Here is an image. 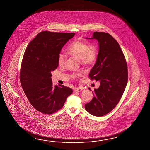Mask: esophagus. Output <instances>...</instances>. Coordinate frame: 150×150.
<instances>
[{
    "instance_id": "esophagus-1",
    "label": "esophagus",
    "mask_w": 150,
    "mask_h": 150,
    "mask_svg": "<svg viewBox=\"0 0 150 150\" xmlns=\"http://www.w3.org/2000/svg\"><path fill=\"white\" fill-rule=\"evenodd\" d=\"M83 89V88H82V87H77V88H75L74 89V91L75 92H80V91H82V90Z\"/></svg>"
}]
</instances>
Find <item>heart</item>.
Here are the masks:
<instances>
[{
	"label": "heart",
	"instance_id": "obj_1",
	"mask_svg": "<svg viewBox=\"0 0 150 150\" xmlns=\"http://www.w3.org/2000/svg\"><path fill=\"white\" fill-rule=\"evenodd\" d=\"M67 52L70 56L79 59L81 63L83 65L88 66L92 64L96 61L98 50L94 44L88 45L87 43L80 40L72 42L67 49ZM67 61V57L62 52H59L57 56V62L60 67L64 66ZM84 73L79 71L73 74L72 77L74 79H79L83 76Z\"/></svg>",
	"mask_w": 150,
	"mask_h": 150
}]
</instances>
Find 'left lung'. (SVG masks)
<instances>
[{
    "mask_svg": "<svg viewBox=\"0 0 150 150\" xmlns=\"http://www.w3.org/2000/svg\"><path fill=\"white\" fill-rule=\"evenodd\" d=\"M86 38L99 42L97 60L89 77L100 81V86L94 89V98L85 105V109L93 115L101 117L113 110L123 95L128 81L127 65L119 44L109 33L94 32L92 38Z\"/></svg>",
    "mask_w": 150,
    "mask_h": 150,
    "instance_id": "obj_1",
    "label": "left lung"
}]
</instances>
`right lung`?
Masks as SVG:
<instances>
[{"label": "right lung", "mask_w": 150, "mask_h": 150, "mask_svg": "<svg viewBox=\"0 0 150 150\" xmlns=\"http://www.w3.org/2000/svg\"><path fill=\"white\" fill-rule=\"evenodd\" d=\"M75 33L42 31L28 44L22 59L20 81L31 105L38 112L51 114L61 109L71 88L53 86L51 72L59 66L57 56Z\"/></svg>", "instance_id": "1"}]
</instances>
